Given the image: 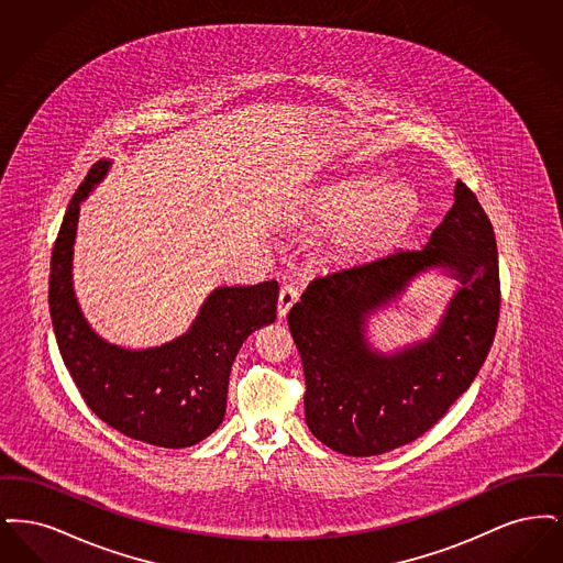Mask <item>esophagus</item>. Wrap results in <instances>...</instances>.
I'll return each mask as SVG.
<instances>
[{
    "mask_svg": "<svg viewBox=\"0 0 563 563\" xmlns=\"http://www.w3.org/2000/svg\"><path fill=\"white\" fill-rule=\"evenodd\" d=\"M297 301V289L294 285H285L280 287V294H278V317H285L291 306Z\"/></svg>",
    "mask_w": 563,
    "mask_h": 563,
    "instance_id": "1",
    "label": "esophagus"
}]
</instances>
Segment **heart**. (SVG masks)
<instances>
[{
    "instance_id": "1",
    "label": "heart",
    "mask_w": 563,
    "mask_h": 563,
    "mask_svg": "<svg viewBox=\"0 0 563 563\" xmlns=\"http://www.w3.org/2000/svg\"><path fill=\"white\" fill-rule=\"evenodd\" d=\"M308 211L333 228L335 253L365 257L405 232L418 211V196L399 181L382 184L375 175H358L317 189Z\"/></svg>"
}]
</instances>
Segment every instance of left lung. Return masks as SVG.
<instances>
[{
  "label": "left lung",
  "mask_w": 563,
  "mask_h": 563,
  "mask_svg": "<svg viewBox=\"0 0 563 563\" xmlns=\"http://www.w3.org/2000/svg\"><path fill=\"white\" fill-rule=\"evenodd\" d=\"M454 198L424 249H393L317 276L287 317L306 375L308 429L340 454H386L416 441L482 369L500 312L498 249L477 196L457 181ZM429 267L461 280L438 331L395 355L375 353L366 317Z\"/></svg>",
  "instance_id": "1"
}]
</instances>
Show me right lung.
I'll list each match as a JSON object with an SVG mask.
<instances>
[{
    "instance_id": "obj_1",
    "label": "right lung",
    "mask_w": 563,
    "mask_h": 563,
    "mask_svg": "<svg viewBox=\"0 0 563 563\" xmlns=\"http://www.w3.org/2000/svg\"><path fill=\"white\" fill-rule=\"evenodd\" d=\"M108 168V161L90 168L54 241L48 303L56 344L81 399L108 427L156 448L181 450L223 422L232 363L242 342L276 319L278 283L217 287L188 333L156 349H120L99 338L74 294L71 260L81 200Z\"/></svg>"
}]
</instances>
